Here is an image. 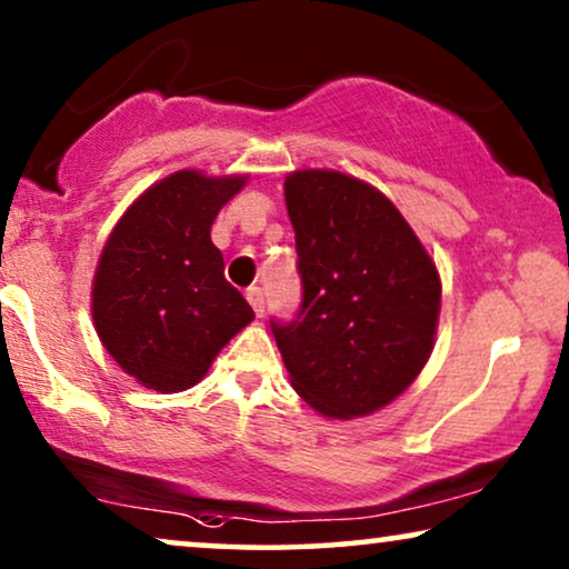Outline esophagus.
Instances as JSON below:
<instances>
[{
    "label": "esophagus",
    "mask_w": 569,
    "mask_h": 569,
    "mask_svg": "<svg viewBox=\"0 0 569 569\" xmlns=\"http://www.w3.org/2000/svg\"><path fill=\"white\" fill-rule=\"evenodd\" d=\"M248 302H251V308L256 310V316H263V306H267V295H263L261 287H251V290L246 292Z\"/></svg>",
    "instance_id": "esophagus-1"
}]
</instances>
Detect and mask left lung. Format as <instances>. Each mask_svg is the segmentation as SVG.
Returning a JSON list of instances; mask_svg holds the SVG:
<instances>
[{"mask_svg":"<svg viewBox=\"0 0 569 569\" xmlns=\"http://www.w3.org/2000/svg\"><path fill=\"white\" fill-rule=\"evenodd\" d=\"M302 300L271 318L292 388L326 417H362L425 368L440 310V277L399 209L337 170L284 181Z\"/></svg>","mask_w":569,"mask_h":569,"instance_id":"obj_1","label":"left lung"}]
</instances>
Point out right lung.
<instances>
[{"mask_svg":"<svg viewBox=\"0 0 569 569\" xmlns=\"http://www.w3.org/2000/svg\"><path fill=\"white\" fill-rule=\"evenodd\" d=\"M243 183L240 176L173 173L129 207L100 253L92 282L98 337L152 391L199 383L217 352L253 321L209 238L217 212Z\"/></svg>","mask_w":569,"mask_h":569,"instance_id":"obj_1","label":"right lung"}]
</instances>
